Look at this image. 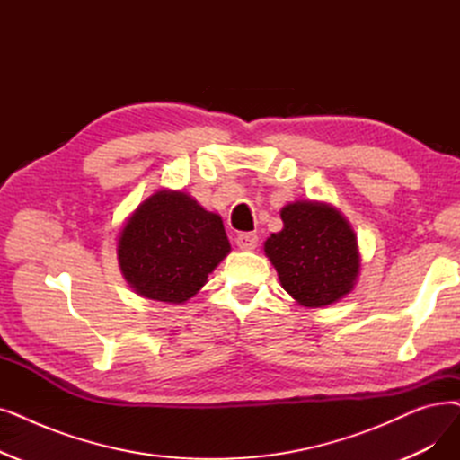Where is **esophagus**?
Wrapping results in <instances>:
<instances>
[{
  "label": "esophagus",
  "instance_id": "esophagus-1",
  "mask_svg": "<svg viewBox=\"0 0 460 460\" xmlns=\"http://www.w3.org/2000/svg\"><path fill=\"white\" fill-rule=\"evenodd\" d=\"M234 241H236V246L241 250H253V248H257L259 236L255 233H238Z\"/></svg>",
  "mask_w": 460,
  "mask_h": 460
}]
</instances>
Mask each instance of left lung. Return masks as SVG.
Masks as SVG:
<instances>
[{
  "mask_svg": "<svg viewBox=\"0 0 460 460\" xmlns=\"http://www.w3.org/2000/svg\"><path fill=\"white\" fill-rule=\"evenodd\" d=\"M279 216L284 229L267 238L265 253L282 288L308 308L338 303L351 293L361 257L348 219L315 201L289 203Z\"/></svg>",
  "mask_w": 460,
  "mask_h": 460,
  "instance_id": "left-lung-1",
  "label": "left lung"
}]
</instances>
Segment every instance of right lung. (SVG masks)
Listing matches in <instances>:
<instances>
[{"instance_id":"obj_1","label":"right lung","mask_w":460,"mask_h":460,"mask_svg":"<svg viewBox=\"0 0 460 460\" xmlns=\"http://www.w3.org/2000/svg\"><path fill=\"white\" fill-rule=\"evenodd\" d=\"M116 252L137 295L182 305L207 284L231 244L217 214L188 193L162 190L128 217Z\"/></svg>"}]
</instances>
